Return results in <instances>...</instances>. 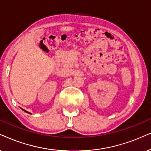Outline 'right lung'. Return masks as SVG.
I'll return each mask as SVG.
<instances>
[{
	"instance_id": "obj_1",
	"label": "right lung",
	"mask_w": 151,
	"mask_h": 151,
	"mask_svg": "<svg viewBox=\"0 0 151 151\" xmlns=\"http://www.w3.org/2000/svg\"><path fill=\"white\" fill-rule=\"evenodd\" d=\"M22 109L23 111H25V112H26V113H28V114H30V112H28V111H26V110L23 109Z\"/></svg>"
}]
</instances>
